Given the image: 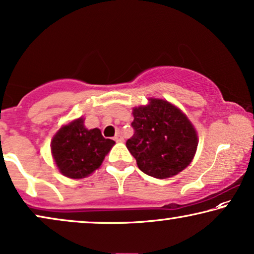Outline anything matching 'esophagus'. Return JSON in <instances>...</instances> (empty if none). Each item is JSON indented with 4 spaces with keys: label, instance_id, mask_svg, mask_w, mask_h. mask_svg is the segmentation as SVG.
<instances>
[{
    "label": "esophagus",
    "instance_id": "34e87169",
    "mask_svg": "<svg viewBox=\"0 0 254 254\" xmlns=\"http://www.w3.org/2000/svg\"><path fill=\"white\" fill-rule=\"evenodd\" d=\"M114 140L117 141V142H122L123 141V137L121 135V133H117L115 137H114Z\"/></svg>",
    "mask_w": 254,
    "mask_h": 254
}]
</instances>
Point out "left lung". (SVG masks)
Masks as SVG:
<instances>
[{"instance_id": "8db88e82", "label": "left lung", "mask_w": 254, "mask_h": 254, "mask_svg": "<svg viewBox=\"0 0 254 254\" xmlns=\"http://www.w3.org/2000/svg\"><path fill=\"white\" fill-rule=\"evenodd\" d=\"M134 133L127 147L138 168L148 176L173 177L184 170L195 154L198 135L185 114L162 99H149L133 108Z\"/></svg>"}]
</instances>
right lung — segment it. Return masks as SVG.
Masks as SVG:
<instances>
[{
    "label": "right lung",
    "instance_id": "obj_1",
    "mask_svg": "<svg viewBox=\"0 0 254 254\" xmlns=\"http://www.w3.org/2000/svg\"><path fill=\"white\" fill-rule=\"evenodd\" d=\"M114 144L115 141L106 139L99 128L85 127L80 117L57 131L51 148L60 173L78 180L98 169Z\"/></svg>",
    "mask_w": 254,
    "mask_h": 254
}]
</instances>
